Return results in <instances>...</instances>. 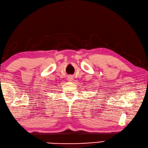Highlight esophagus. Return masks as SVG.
I'll return each instance as SVG.
<instances>
[{"label": "esophagus", "instance_id": "obj_1", "mask_svg": "<svg viewBox=\"0 0 148 148\" xmlns=\"http://www.w3.org/2000/svg\"><path fill=\"white\" fill-rule=\"evenodd\" d=\"M73 80V76H68V80L70 81V82H71V81H72Z\"/></svg>", "mask_w": 148, "mask_h": 148}]
</instances>
